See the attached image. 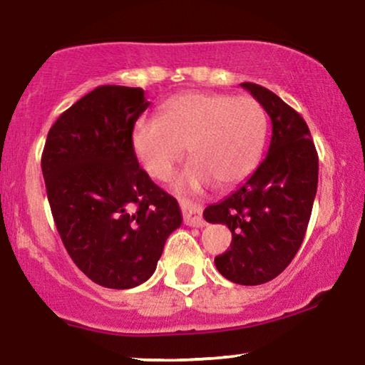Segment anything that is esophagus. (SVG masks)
Masks as SVG:
<instances>
[{"label": "esophagus", "mask_w": 365, "mask_h": 365, "mask_svg": "<svg viewBox=\"0 0 365 365\" xmlns=\"http://www.w3.org/2000/svg\"><path fill=\"white\" fill-rule=\"evenodd\" d=\"M180 207H182V213H183V222L190 227H203L205 225V220L202 218V208L195 205V203L180 202Z\"/></svg>", "instance_id": "1"}]
</instances>
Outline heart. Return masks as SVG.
Segmentation results:
<instances>
[{"instance_id": "obj_1", "label": "heart", "mask_w": 365, "mask_h": 365, "mask_svg": "<svg viewBox=\"0 0 365 365\" xmlns=\"http://www.w3.org/2000/svg\"><path fill=\"white\" fill-rule=\"evenodd\" d=\"M267 138V116L252 96L187 91L162 106L160 118H140L132 148L140 167L155 180H168L175 165L193 158L177 190H200L218 182L239 185L254 173Z\"/></svg>"}]
</instances>
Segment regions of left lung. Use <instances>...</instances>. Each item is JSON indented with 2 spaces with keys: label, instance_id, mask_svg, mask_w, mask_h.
Segmentation results:
<instances>
[{
  "label": "left lung",
  "instance_id": "obj_1",
  "mask_svg": "<svg viewBox=\"0 0 365 365\" xmlns=\"http://www.w3.org/2000/svg\"><path fill=\"white\" fill-rule=\"evenodd\" d=\"M242 88L272 121L269 152L254 173L203 218L230 228L232 244L215 257L217 270L233 284L260 285L285 270L307 230L319 182V157L309 126L275 93L255 83Z\"/></svg>",
  "mask_w": 365,
  "mask_h": 365
}]
</instances>
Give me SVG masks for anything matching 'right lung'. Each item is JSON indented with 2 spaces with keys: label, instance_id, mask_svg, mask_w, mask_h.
<instances>
[{
  "label": "right lung",
  "instance_id": "obj_1",
  "mask_svg": "<svg viewBox=\"0 0 365 365\" xmlns=\"http://www.w3.org/2000/svg\"><path fill=\"white\" fill-rule=\"evenodd\" d=\"M142 88L98 86L55 121L41 170L53 218L78 269L101 287L133 289L182 225L178 202L140 168L132 130Z\"/></svg>",
  "mask_w": 365,
  "mask_h": 365
}]
</instances>
